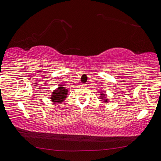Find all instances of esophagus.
<instances>
[{
    "label": "esophagus",
    "instance_id": "1",
    "mask_svg": "<svg viewBox=\"0 0 161 161\" xmlns=\"http://www.w3.org/2000/svg\"><path fill=\"white\" fill-rule=\"evenodd\" d=\"M81 86H82V87H86V84H82V85H81Z\"/></svg>",
    "mask_w": 161,
    "mask_h": 161
}]
</instances>
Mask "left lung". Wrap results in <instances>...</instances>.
I'll return each instance as SVG.
<instances>
[{
  "label": "left lung",
  "mask_w": 161,
  "mask_h": 161,
  "mask_svg": "<svg viewBox=\"0 0 161 161\" xmlns=\"http://www.w3.org/2000/svg\"><path fill=\"white\" fill-rule=\"evenodd\" d=\"M100 97H104V96H100ZM106 102H107V101H106Z\"/></svg>",
  "instance_id": "obj_1"
}]
</instances>
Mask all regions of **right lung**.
<instances>
[{"mask_svg": "<svg viewBox=\"0 0 161 161\" xmlns=\"http://www.w3.org/2000/svg\"><path fill=\"white\" fill-rule=\"evenodd\" d=\"M67 90L63 87H59L58 88L56 89L55 91H54V92L52 93V102H55L56 103H62L63 100H65V98L67 97Z\"/></svg>", "mask_w": 161, "mask_h": 161, "instance_id": "right-lung-1", "label": "right lung"}]
</instances>
